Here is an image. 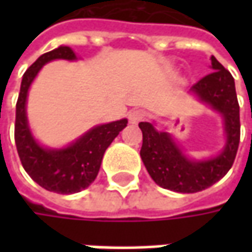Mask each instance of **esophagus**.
Here are the masks:
<instances>
[{
  "label": "esophagus",
  "mask_w": 252,
  "mask_h": 252,
  "mask_svg": "<svg viewBox=\"0 0 252 252\" xmlns=\"http://www.w3.org/2000/svg\"><path fill=\"white\" fill-rule=\"evenodd\" d=\"M143 118H144V113L140 109H134V111H131L129 113V122H130L131 125H136V123L141 122Z\"/></svg>",
  "instance_id": "34e87169"
}]
</instances>
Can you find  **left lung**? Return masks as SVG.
Listing matches in <instances>:
<instances>
[{
    "instance_id": "obj_1",
    "label": "left lung",
    "mask_w": 252,
    "mask_h": 252,
    "mask_svg": "<svg viewBox=\"0 0 252 252\" xmlns=\"http://www.w3.org/2000/svg\"><path fill=\"white\" fill-rule=\"evenodd\" d=\"M212 73L193 84L190 91L221 113L226 146L218 157L205 161L187 158L167 131H158L149 122H140L143 133L140 157L150 177L161 188L181 193H195L212 187L231 168L240 143V106L234 78L215 56Z\"/></svg>"
}]
</instances>
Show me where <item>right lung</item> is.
Wrapping results in <instances>:
<instances>
[{"label": "right lung", "instance_id": "obj_1", "mask_svg": "<svg viewBox=\"0 0 252 252\" xmlns=\"http://www.w3.org/2000/svg\"><path fill=\"white\" fill-rule=\"evenodd\" d=\"M56 59L75 60L77 57L68 46H60L42 54L25 71L16 102L15 144L25 171L36 184L50 192L68 195L88 188L95 181L103 153L119 131L127 126V121L121 119L95 126L65 149L52 150L42 147L34 140L28 126L26 96L39 70Z\"/></svg>", "mask_w": 252, "mask_h": 252}]
</instances>
